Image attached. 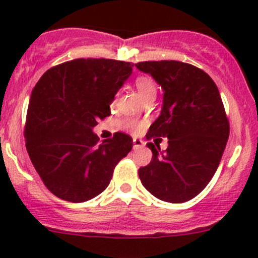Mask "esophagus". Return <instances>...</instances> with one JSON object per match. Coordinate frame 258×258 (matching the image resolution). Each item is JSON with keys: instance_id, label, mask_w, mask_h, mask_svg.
<instances>
[{"instance_id": "obj_1", "label": "esophagus", "mask_w": 258, "mask_h": 258, "mask_svg": "<svg viewBox=\"0 0 258 258\" xmlns=\"http://www.w3.org/2000/svg\"><path fill=\"white\" fill-rule=\"evenodd\" d=\"M145 146V142L140 139H134V150H139Z\"/></svg>"}]
</instances>
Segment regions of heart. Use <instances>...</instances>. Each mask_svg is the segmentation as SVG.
<instances>
[{"label": "heart", "mask_w": 258, "mask_h": 258, "mask_svg": "<svg viewBox=\"0 0 258 258\" xmlns=\"http://www.w3.org/2000/svg\"><path fill=\"white\" fill-rule=\"evenodd\" d=\"M135 85H136L137 91H139V93L141 95V97L144 98V100L145 98H147L148 96L156 95L155 81L151 79V77H148V76L137 77ZM124 127L128 130H131V131L137 132L141 130L142 124L140 123L139 121H135V119H127V121H124Z\"/></svg>", "instance_id": "b5f03b06"}]
</instances>
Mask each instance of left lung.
Listing matches in <instances>:
<instances>
[{"instance_id": "8db88e82", "label": "left lung", "mask_w": 258, "mask_h": 258, "mask_svg": "<svg viewBox=\"0 0 258 258\" xmlns=\"http://www.w3.org/2000/svg\"><path fill=\"white\" fill-rule=\"evenodd\" d=\"M135 66L163 90L161 113L150 126L147 139H168L166 152L148 142L152 160L140 168V179L161 201H189L212 179L230 135L217 86L205 71L179 61H146Z\"/></svg>"}]
</instances>
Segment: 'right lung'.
Returning <instances> with one entry per match:
<instances>
[{
    "instance_id": "right-lung-1",
    "label": "right lung",
    "mask_w": 258,
    "mask_h": 258,
    "mask_svg": "<svg viewBox=\"0 0 258 258\" xmlns=\"http://www.w3.org/2000/svg\"><path fill=\"white\" fill-rule=\"evenodd\" d=\"M130 62L77 58L52 67L31 93L26 148L46 187L58 199L80 204L110 184L132 139L117 132L100 142L93 128L110 116L114 95L131 76Z\"/></svg>"
}]
</instances>
